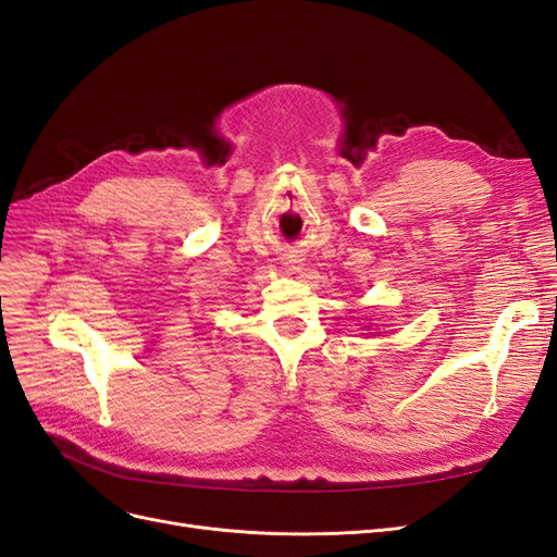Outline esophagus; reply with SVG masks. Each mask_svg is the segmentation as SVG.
Returning a JSON list of instances; mask_svg holds the SVG:
<instances>
[{"instance_id":"esophagus-1","label":"esophagus","mask_w":557,"mask_h":557,"mask_svg":"<svg viewBox=\"0 0 557 557\" xmlns=\"http://www.w3.org/2000/svg\"><path fill=\"white\" fill-rule=\"evenodd\" d=\"M295 262H297V260H293V262H285V264H295ZM293 269H295V267H293Z\"/></svg>"}]
</instances>
